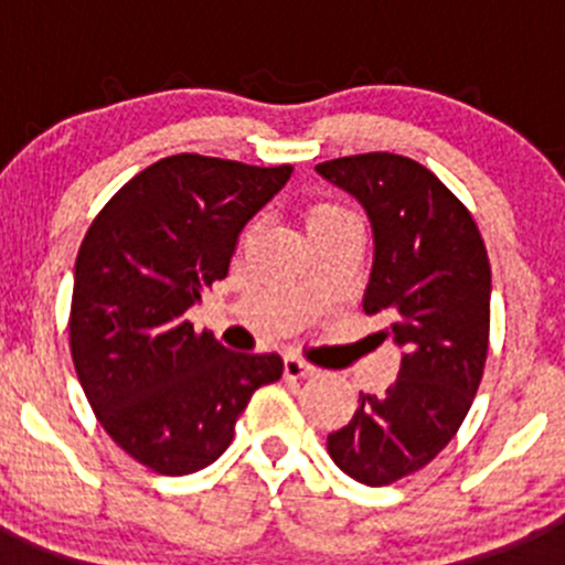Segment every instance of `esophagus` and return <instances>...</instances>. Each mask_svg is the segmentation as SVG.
<instances>
[{
	"label": "esophagus",
	"instance_id": "34e87169",
	"mask_svg": "<svg viewBox=\"0 0 565 565\" xmlns=\"http://www.w3.org/2000/svg\"><path fill=\"white\" fill-rule=\"evenodd\" d=\"M317 369L311 366V363H306V361H300V358H295V355H287L284 358V374H287L289 380H303V377H311V374H315Z\"/></svg>",
	"mask_w": 565,
	"mask_h": 565
}]
</instances>
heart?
<instances>
[{"instance_id":"1","label":"heart","mask_w":565,"mask_h":565,"mask_svg":"<svg viewBox=\"0 0 565 565\" xmlns=\"http://www.w3.org/2000/svg\"><path fill=\"white\" fill-rule=\"evenodd\" d=\"M350 221H358V218L350 213V210L341 207V204H335V202L311 204L303 215V226L309 235H315V232H322V230H330V226L350 224Z\"/></svg>"}]
</instances>
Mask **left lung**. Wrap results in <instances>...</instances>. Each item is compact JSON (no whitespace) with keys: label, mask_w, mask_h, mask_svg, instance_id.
Instances as JSON below:
<instances>
[{"label":"left lung","mask_w":565,"mask_h":565,"mask_svg":"<svg viewBox=\"0 0 565 565\" xmlns=\"http://www.w3.org/2000/svg\"><path fill=\"white\" fill-rule=\"evenodd\" d=\"M317 172L358 199L372 221L366 315L402 347L396 383L361 393L328 454L366 487H388L429 465L457 435L489 352L492 270L470 210L418 161L393 152L335 158Z\"/></svg>","instance_id":"1"}]
</instances>
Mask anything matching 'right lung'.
<instances>
[{
	"mask_svg": "<svg viewBox=\"0 0 565 565\" xmlns=\"http://www.w3.org/2000/svg\"><path fill=\"white\" fill-rule=\"evenodd\" d=\"M292 167L161 158L95 215L76 256L71 355L114 443L161 476H188L230 448L256 388L284 361L196 333L188 309L230 273L243 226Z\"/></svg>",
	"mask_w": 565,
	"mask_h": 565,
	"instance_id": "1",
	"label": "right lung"
}]
</instances>
